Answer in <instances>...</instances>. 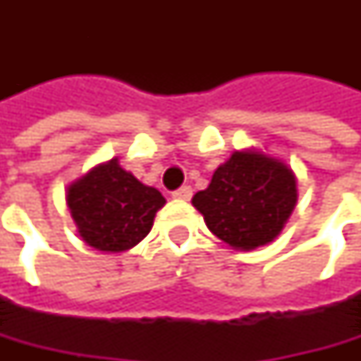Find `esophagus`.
<instances>
[{
  "label": "esophagus",
  "instance_id": "obj_1",
  "mask_svg": "<svg viewBox=\"0 0 361 361\" xmlns=\"http://www.w3.org/2000/svg\"><path fill=\"white\" fill-rule=\"evenodd\" d=\"M173 197H174V199H180V201H188V199L192 197V188H190V187H180L178 190H174Z\"/></svg>",
  "mask_w": 361,
  "mask_h": 361
}]
</instances>
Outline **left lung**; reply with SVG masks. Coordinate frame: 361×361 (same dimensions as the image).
I'll return each mask as SVG.
<instances>
[{
    "label": "left lung",
    "instance_id": "1",
    "mask_svg": "<svg viewBox=\"0 0 361 361\" xmlns=\"http://www.w3.org/2000/svg\"><path fill=\"white\" fill-rule=\"evenodd\" d=\"M298 202L293 171L255 150H237L221 164L211 185L192 197L209 231L233 249L251 251L271 243Z\"/></svg>",
    "mask_w": 361,
    "mask_h": 361
}]
</instances>
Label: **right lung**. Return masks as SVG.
I'll return each instance as SVG.
<instances>
[{"mask_svg": "<svg viewBox=\"0 0 361 361\" xmlns=\"http://www.w3.org/2000/svg\"><path fill=\"white\" fill-rule=\"evenodd\" d=\"M68 209L82 241L106 253L128 251L152 229L164 197L112 159L68 187Z\"/></svg>", "mask_w": 361, "mask_h": 361, "instance_id": "1", "label": "right lung"}]
</instances>
